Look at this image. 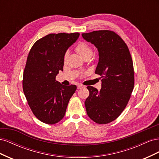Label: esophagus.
<instances>
[{"label": "esophagus", "mask_w": 159, "mask_h": 159, "mask_svg": "<svg viewBox=\"0 0 159 159\" xmlns=\"http://www.w3.org/2000/svg\"><path fill=\"white\" fill-rule=\"evenodd\" d=\"M84 88V86L82 85H81V84H80V85H78V89H80Z\"/></svg>", "instance_id": "1"}]
</instances>
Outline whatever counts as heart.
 Listing matches in <instances>:
<instances>
[{"label": "heart", "mask_w": 159, "mask_h": 159, "mask_svg": "<svg viewBox=\"0 0 159 159\" xmlns=\"http://www.w3.org/2000/svg\"><path fill=\"white\" fill-rule=\"evenodd\" d=\"M75 50L78 53V54L83 57L85 58L86 57L91 56L92 54V48H91V46L88 43L84 42V41H80L78 44L75 46ZM68 56V53L66 52L64 56V61H66L67 58Z\"/></svg>", "instance_id": "1"}]
</instances>
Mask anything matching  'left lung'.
<instances>
[{
    "instance_id": "obj_1",
    "label": "left lung",
    "mask_w": 159,
    "mask_h": 159,
    "mask_svg": "<svg viewBox=\"0 0 159 159\" xmlns=\"http://www.w3.org/2000/svg\"><path fill=\"white\" fill-rule=\"evenodd\" d=\"M85 40L95 45L99 52L95 74L101 76L102 89L88 86L89 97L85 105L88 115L98 124L116 119L126 107L134 88V68L126 43L111 30L83 33Z\"/></svg>"
}]
</instances>
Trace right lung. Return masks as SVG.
<instances>
[{
  "label": "right lung",
  "mask_w": 159,
  "mask_h": 159,
  "mask_svg": "<svg viewBox=\"0 0 159 159\" xmlns=\"http://www.w3.org/2000/svg\"><path fill=\"white\" fill-rule=\"evenodd\" d=\"M80 33L50 34L37 40L28 55L22 88L30 109L40 121L53 125L64 117L76 85L56 80L63 70L64 56Z\"/></svg>",
  "instance_id": "1"
}]
</instances>
